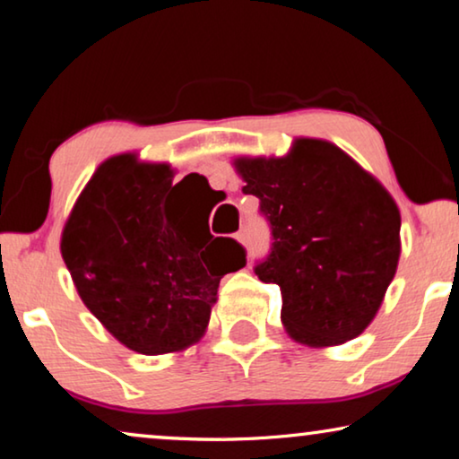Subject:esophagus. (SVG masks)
Returning <instances> with one entry per match:
<instances>
[{
	"label": "esophagus",
	"mask_w": 459,
	"mask_h": 459,
	"mask_svg": "<svg viewBox=\"0 0 459 459\" xmlns=\"http://www.w3.org/2000/svg\"><path fill=\"white\" fill-rule=\"evenodd\" d=\"M236 240H238V242H240V244H247V242H248L247 230H244V228H240V230H238V231H236Z\"/></svg>",
	"instance_id": "obj_1"
}]
</instances>
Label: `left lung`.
I'll return each instance as SVG.
<instances>
[{
  "instance_id": "1",
  "label": "left lung",
  "mask_w": 459,
  "mask_h": 459,
  "mask_svg": "<svg viewBox=\"0 0 459 459\" xmlns=\"http://www.w3.org/2000/svg\"><path fill=\"white\" fill-rule=\"evenodd\" d=\"M234 165L272 230L255 273L280 286L288 334L311 347L359 336L397 272L401 215L391 194L334 143L309 137L284 159Z\"/></svg>"
}]
</instances>
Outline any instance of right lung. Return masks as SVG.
I'll return each mask as SVG.
<instances>
[{"instance_id": "add662e5", "label": "right lung", "mask_w": 459, "mask_h": 459, "mask_svg": "<svg viewBox=\"0 0 459 459\" xmlns=\"http://www.w3.org/2000/svg\"><path fill=\"white\" fill-rule=\"evenodd\" d=\"M165 162L112 156L93 173L62 231V259L87 309L142 355L175 353L209 325L225 273L247 265L234 238L203 231L173 206Z\"/></svg>"}]
</instances>
